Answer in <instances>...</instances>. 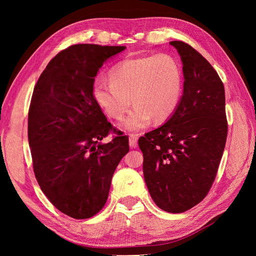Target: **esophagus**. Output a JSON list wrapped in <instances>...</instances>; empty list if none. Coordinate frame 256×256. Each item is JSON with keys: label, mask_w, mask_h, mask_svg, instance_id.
I'll return each mask as SVG.
<instances>
[{"label": "esophagus", "mask_w": 256, "mask_h": 256, "mask_svg": "<svg viewBox=\"0 0 256 256\" xmlns=\"http://www.w3.org/2000/svg\"><path fill=\"white\" fill-rule=\"evenodd\" d=\"M129 146L130 148H136L138 146V136L136 134L129 136Z\"/></svg>", "instance_id": "1"}]
</instances>
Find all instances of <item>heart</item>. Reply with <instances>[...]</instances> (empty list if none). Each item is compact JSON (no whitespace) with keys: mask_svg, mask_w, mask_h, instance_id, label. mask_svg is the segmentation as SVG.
<instances>
[{"mask_svg":"<svg viewBox=\"0 0 256 256\" xmlns=\"http://www.w3.org/2000/svg\"><path fill=\"white\" fill-rule=\"evenodd\" d=\"M110 82L99 79L92 86L96 104L113 120H120L134 108L120 128L138 132L154 122L166 120L180 104L182 74L178 62L168 54L125 58L110 70Z\"/></svg>","mask_w":256,"mask_h":256,"instance_id":"obj_1","label":"heart"}]
</instances>
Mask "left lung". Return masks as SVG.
I'll list each match as a JSON object with an SVG mask.
<instances>
[{"instance_id":"1","label":"left lung","mask_w":256,"mask_h":256,"mask_svg":"<svg viewBox=\"0 0 256 256\" xmlns=\"http://www.w3.org/2000/svg\"><path fill=\"white\" fill-rule=\"evenodd\" d=\"M182 62L184 92L168 120L138 138L150 194L162 210L180 214L210 190L226 147L223 83L209 62L184 42H171Z\"/></svg>"}]
</instances>
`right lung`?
Returning <instances> with one entry per match:
<instances>
[{"instance_id":"obj_1","label":"right lung","mask_w":256,"mask_h":256,"mask_svg":"<svg viewBox=\"0 0 256 256\" xmlns=\"http://www.w3.org/2000/svg\"><path fill=\"white\" fill-rule=\"evenodd\" d=\"M124 46L74 44L56 54L38 79L28 110V136L38 184L60 212L88 219L104 206L112 176L129 152L92 96L95 76Z\"/></svg>"}]
</instances>
